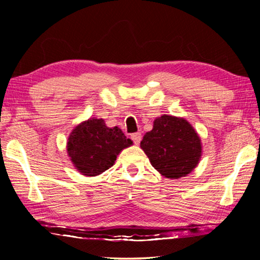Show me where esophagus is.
I'll list each match as a JSON object with an SVG mask.
<instances>
[{"mask_svg":"<svg viewBox=\"0 0 260 260\" xmlns=\"http://www.w3.org/2000/svg\"><path fill=\"white\" fill-rule=\"evenodd\" d=\"M131 139L133 140V142L135 144H139L141 142V139H142V135H141V133H134L131 135Z\"/></svg>","mask_w":260,"mask_h":260,"instance_id":"1","label":"esophagus"}]
</instances>
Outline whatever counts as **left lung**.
<instances>
[{"mask_svg": "<svg viewBox=\"0 0 260 260\" xmlns=\"http://www.w3.org/2000/svg\"><path fill=\"white\" fill-rule=\"evenodd\" d=\"M151 165L169 179L186 177L199 164L202 143L193 127L183 118L162 114L141 141Z\"/></svg>", "mask_w": 260, "mask_h": 260, "instance_id": "obj_1", "label": "left lung"}]
</instances>
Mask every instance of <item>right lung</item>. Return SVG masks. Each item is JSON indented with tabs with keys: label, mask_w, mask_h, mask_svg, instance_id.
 <instances>
[{
	"label": "right lung",
	"mask_w": 260,
	"mask_h": 260,
	"mask_svg": "<svg viewBox=\"0 0 260 260\" xmlns=\"http://www.w3.org/2000/svg\"><path fill=\"white\" fill-rule=\"evenodd\" d=\"M133 141L118 127L110 128L103 119L90 118L79 124L68 140V155L74 167L83 175L96 177L114 164L122 149Z\"/></svg>",
	"instance_id": "add662e5"
}]
</instances>
